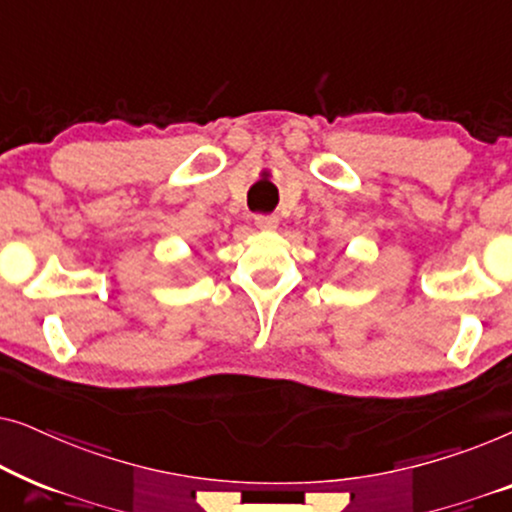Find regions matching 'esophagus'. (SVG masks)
<instances>
[{
  "instance_id": "esophagus-1",
  "label": "esophagus",
  "mask_w": 512,
  "mask_h": 512,
  "mask_svg": "<svg viewBox=\"0 0 512 512\" xmlns=\"http://www.w3.org/2000/svg\"><path fill=\"white\" fill-rule=\"evenodd\" d=\"M254 223H256V228H261V230H277L279 219L277 216H256Z\"/></svg>"
}]
</instances>
